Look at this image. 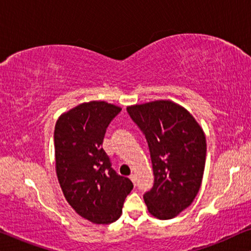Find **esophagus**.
<instances>
[{
    "label": "esophagus",
    "mask_w": 251,
    "mask_h": 251,
    "mask_svg": "<svg viewBox=\"0 0 251 251\" xmlns=\"http://www.w3.org/2000/svg\"><path fill=\"white\" fill-rule=\"evenodd\" d=\"M129 179H130V180H132L134 186H135L136 185V177H135V175H130L129 176Z\"/></svg>",
    "instance_id": "34e87169"
}]
</instances>
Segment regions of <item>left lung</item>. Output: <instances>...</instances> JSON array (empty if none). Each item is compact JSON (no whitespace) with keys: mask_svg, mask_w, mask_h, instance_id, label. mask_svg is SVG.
I'll list each match as a JSON object with an SVG mask.
<instances>
[{"mask_svg":"<svg viewBox=\"0 0 251 251\" xmlns=\"http://www.w3.org/2000/svg\"><path fill=\"white\" fill-rule=\"evenodd\" d=\"M147 137L154 185L144 194L151 215L160 220L177 216L193 203L203 179L206 138L188 110L170 100L127 107Z\"/></svg>","mask_w":251,"mask_h":251,"instance_id":"1","label":"left lung"}]
</instances>
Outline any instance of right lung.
<instances>
[{
  "label": "right lung",
  "mask_w": 251,
  "mask_h": 251,
  "mask_svg": "<svg viewBox=\"0 0 251 251\" xmlns=\"http://www.w3.org/2000/svg\"><path fill=\"white\" fill-rule=\"evenodd\" d=\"M121 110L106 101L83 102L63 113L55 125L56 175L63 194L78 215L96 224L118 220L133 189L102 149L107 127Z\"/></svg>",
  "instance_id": "obj_1"
}]
</instances>
